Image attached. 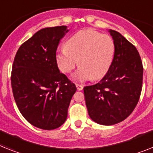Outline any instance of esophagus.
<instances>
[{
    "label": "esophagus",
    "instance_id": "esophagus-1",
    "mask_svg": "<svg viewBox=\"0 0 153 153\" xmlns=\"http://www.w3.org/2000/svg\"><path fill=\"white\" fill-rule=\"evenodd\" d=\"M77 87V89L78 90H82L83 89V85H80V84H75Z\"/></svg>",
    "mask_w": 153,
    "mask_h": 153
}]
</instances>
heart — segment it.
Masks as SVG:
<instances>
[{"label":"heart","mask_w":153,"mask_h":153,"mask_svg":"<svg viewBox=\"0 0 153 153\" xmlns=\"http://www.w3.org/2000/svg\"><path fill=\"white\" fill-rule=\"evenodd\" d=\"M114 53L115 44L110 36L87 29L67 39L65 48L56 53V61L62 72L70 73L79 61L81 66L72 74L74 80H99L108 73Z\"/></svg>","instance_id":"heart-1"}]
</instances>
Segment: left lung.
Segmentation results:
<instances>
[{"label":"left lung","mask_w":153,"mask_h":153,"mask_svg":"<svg viewBox=\"0 0 153 153\" xmlns=\"http://www.w3.org/2000/svg\"><path fill=\"white\" fill-rule=\"evenodd\" d=\"M109 33L115 44L112 65L98 83L83 88L88 115L102 125L120 123L131 114L139 100L143 79L136 47L117 31Z\"/></svg>","instance_id":"obj_1"}]
</instances>
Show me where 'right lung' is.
Listing matches in <instances>:
<instances>
[{"label":"right lung","instance_id":"1","mask_svg":"<svg viewBox=\"0 0 153 153\" xmlns=\"http://www.w3.org/2000/svg\"><path fill=\"white\" fill-rule=\"evenodd\" d=\"M67 26L39 30L18 50L11 71V88L18 108L32 125L43 130L61 127L67 119L75 85L60 72L56 61Z\"/></svg>","mask_w":153,"mask_h":153}]
</instances>
